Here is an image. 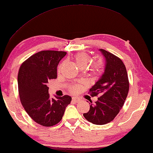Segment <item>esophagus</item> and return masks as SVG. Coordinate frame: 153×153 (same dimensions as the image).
<instances>
[{
    "label": "esophagus",
    "mask_w": 153,
    "mask_h": 153,
    "mask_svg": "<svg viewBox=\"0 0 153 153\" xmlns=\"http://www.w3.org/2000/svg\"><path fill=\"white\" fill-rule=\"evenodd\" d=\"M72 101H74V102H76L77 103V102H78V101H80V99H79V98L76 97H74L72 98Z\"/></svg>",
    "instance_id": "34e87169"
}]
</instances>
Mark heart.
I'll return each instance as SVG.
<instances>
[{
  "mask_svg": "<svg viewBox=\"0 0 153 153\" xmlns=\"http://www.w3.org/2000/svg\"><path fill=\"white\" fill-rule=\"evenodd\" d=\"M91 58L90 56L86 52H79L75 55V60L77 62L78 66L82 68L85 67L91 61ZM63 67V63L60 64L59 67H58V72H60ZM103 64L101 60H97V61L94 62L91 65V73L93 76H97L100 75L103 71ZM81 86L79 85H74L70 87L69 91L72 93H77L81 90Z\"/></svg>",
  "mask_w": 153,
  "mask_h": 153,
  "instance_id": "1",
  "label": "heart"
}]
</instances>
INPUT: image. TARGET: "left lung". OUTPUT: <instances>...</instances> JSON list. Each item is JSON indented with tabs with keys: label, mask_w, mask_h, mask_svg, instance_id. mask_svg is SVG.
I'll use <instances>...</instances> for the list:
<instances>
[{
	"label": "left lung",
	"mask_w": 153,
	"mask_h": 153,
	"mask_svg": "<svg viewBox=\"0 0 153 153\" xmlns=\"http://www.w3.org/2000/svg\"><path fill=\"white\" fill-rule=\"evenodd\" d=\"M106 60L105 72L89 90L92 97H99L91 102L90 110L84 117L94 125H105L112 121L122 109L129 90L125 65L120 58L103 49L99 50Z\"/></svg>",
	"instance_id": "1"
}]
</instances>
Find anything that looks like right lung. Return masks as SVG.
<instances>
[{
    "label": "right lung",
    "instance_id": "add662e5",
    "mask_svg": "<svg viewBox=\"0 0 153 153\" xmlns=\"http://www.w3.org/2000/svg\"><path fill=\"white\" fill-rule=\"evenodd\" d=\"M66 52L43 50L33 54L21 65L18 75V92L24 110L32 119L44 127L61 120L71 97L52 98L48 81L57 77V66Z\"/></svg>",
    "mask_w": 153,
    "mask_h": 153
}]
</instances>
